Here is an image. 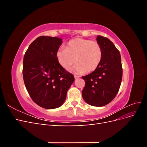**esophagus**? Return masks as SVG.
<instances>
[{
  "label": "esophagus",
  "instance_id": "esophagus-1",
  "mask_svg": "<svg viewBox=\"0 0 147 147\" xmlns=\"http://www.w3.org/2000/svg\"><path fill=\"white\" fill-rule=\"evenodd\" d=\"M74 78H75V79H77V78H79V77L77 76V75H74Z\"/></svg>",
  "mask_w": 147,
  "mask_h": 147
}]
</instances>
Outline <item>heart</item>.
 I'll return each mask as SVG.
<instances>
[{
  "instance_id": "1",
  "label": "heart",
  "mask_w": 147,
  "mask_h": 147,
  "mask_svg": "<svg viewBox=\"0 0 147 147\" xmlns=\"http://www.w3.org/2000/svg\"><path fill=\"white\" fill-rule=\"evenodd\" d=\"M103 52L99 43L90 40L76 38L67 43L65 48H60L56 52V57L64 69L77 64L74 67L78 74L90 73L100 65Z\"/></svg>"
}]
</instances>
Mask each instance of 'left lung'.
<instances>
[{
  "label": "left lung",
  "instance_id": "obj_1",
  "mask_svg": "<svg viewBox=\"0 0 147 147\" xmlns=\"http://www.w3.org/2000/svg\"><path fill=\"white\" fill-rule=\"evenodd\" d=\"M103 56L101 63L94 71L82 77L85 86L82 91L86 103L95 107L109 104L117 96L123 76L119 51L112 42L101 35L97 36Z\"/></svg>",
  "mask_w": 147,
  "mask_h": 147
}]
</instances>
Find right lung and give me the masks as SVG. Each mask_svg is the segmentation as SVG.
<instances>
[{
	"label": "right lung",
	"mask_w": 147,
	"mask_h": 147,
	"mask_svg": "<svg viewBox=\"0 0 147 147\" xmlns=\"http://www.w3.org/2000/svg\"><path fill=\"white\" fill-rule=\"evenodd\" d=\"M63 39L40 36L29 45L23 59V75L31 99L41 107L54 109L64 102L74 75L57 61Z\"/></svg>",
	"instance_id": "right-lung-1"
}]
</instances>
